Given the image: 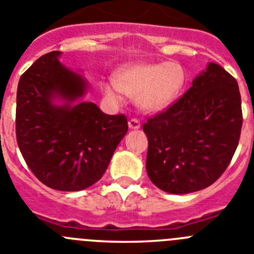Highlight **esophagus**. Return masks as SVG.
<instances>
[{
	"mask_svg": "<svg viewBox=\"0 0 254 254\" xmlns=\"http://www.w3.org/2000/svg\"><path fill=\"white\" fill-rule=\"evenodd\" d=\"M127 125H129V129H131V130L140 129V123H139L138 120H135V119H131V120H129Z\"/></svg>",
	"mask_w": 254,
	"mask_h": 254,
	"instance_id": "obj_1",
	"label": "esophagus"
}]
</instances>
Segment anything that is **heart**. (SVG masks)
Here are the masks:
<instances>
[{"label": "heart", "mask_w": 254, "mask_h": 254, "mask_svg": "<svg viewBox=\"0 0 254 254\" xmlns=\"http://www.w3.org/2000/svg\"><path fill=\"white\" fill-rule=\"evenodd\" d=\"M186 83V69L178 62H135L119 68L114 82L102 84V92L114 102L122 101L123 93L135 97L141 111L157 114L166 110L182 95Z\"/></svg>", "instance_id": "1"}]
</instances>
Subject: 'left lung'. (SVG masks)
Here are the masks:
<instances>
[{"label":"left lung","mask_w":254,"mask_h":254,"mask_svg":"<svg viewBox=\"0 0 254 254\" xmlns=\"http://www.w3.org/2000/svg\"><path fill=\"white\" fill-rule=\"evenodd\" d=\"M242 122L238 83L210 62L181 99L143 125L150 181L175 195L209 187L229 166Z\"/></svg>","instance_id":"1"}]
</instances>
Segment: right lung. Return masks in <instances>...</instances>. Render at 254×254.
<instances>
[{
    "label": "right lung",
    "instance_id": "add662e5",
    "mask_svg": "<svg viewBox=\"0 0 254 254\" xmlns=\"http://www.w3.org/2000/svg\"><path fill=\"white\" fill-rule=\"evenodd\" d=\"M50 52L21 76L16 138L25 162L45 186L81 191L97 182L127 131L124 115H107L82 97L90 84Z\"/></svg>",
    "mask_w": 254,
    "mask_h": 254
}]
</instances>
